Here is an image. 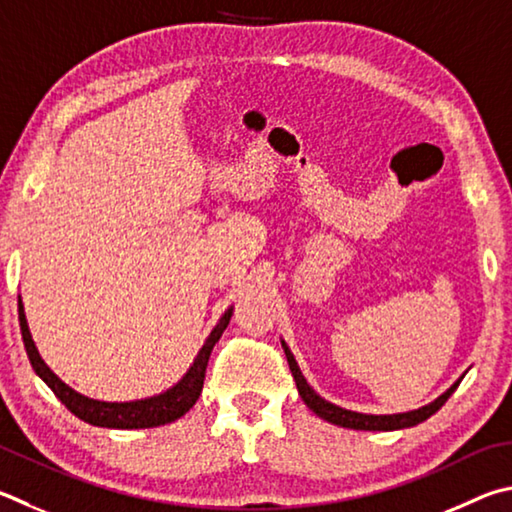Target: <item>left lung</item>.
Masks as SVG:
<instances>
[{
  "label": "left lung",
  "instance_id": "8db88e82",
  "mask_svg": "<svg viewBox=\"0 0 512 512\" xmlns=\"http://www.w3.org/2000/svg\"><path fill=\"white\" fill-rule=\"evenodd\" d=\"M284 353H286V360H288V367H291V374L295 378V385H297V392H300L302 401L306 403V407L313 414H318L324 421H329L333 425H340V427H349V430H369V432H392V430H403V427H414L418 423H423L425 418H430L434 412H439L441 407L445 405V401L454 394V389L459 387V380L454 383L448 392L441 394L436 398L434 403L421 407V410H414V412H405V414H385V416H376V414H358V412H351V410H342V407L333 405L329 401H324L322 396H318L311 389V385L306 383V378L302 376L300 367H297V362L293 358V353L288 351V347L282 342Z\"/></svg>",
  "mask_w": 512,
  "mask_h": 512
}]
</instances>
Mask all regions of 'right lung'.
I'll return each mask as SVG.
<instances>
[{"label": "right lung", "mask_w": 512, "mask_h": 512, "mask_svg": "<svg viewBox=\"0 0 512 512\" xmlns=\"http://www.w3.org/2000/svg\"><path fill=\"white\" fill-rule=\"evenodd\" d=\"M232 318V309H228L212 333L206 340V345L201 347L199 356L194 358V365L188 369L179 383L167 392L145 398V401H132V403H102L94 401V398H87L78 394L76 389L64 385L62 380L53 374V371L46 367V362L40 358V353L35 349V342L31 338L29 324H26V315L20 302V327H22V338L26 353H29V360L35 369V374L40 376L46 385L53 389V394L60 398L64 407L71 414H76L80 421L98 427H116V430H143V427H159L165 423H172L176 418H181L190 407L197 403V398L203 389V378H206V367L210 360V353L221 338V333L226 331L228 322Z\"/></svg>", "instance_id": "right-lung-1"}]
</instances>
